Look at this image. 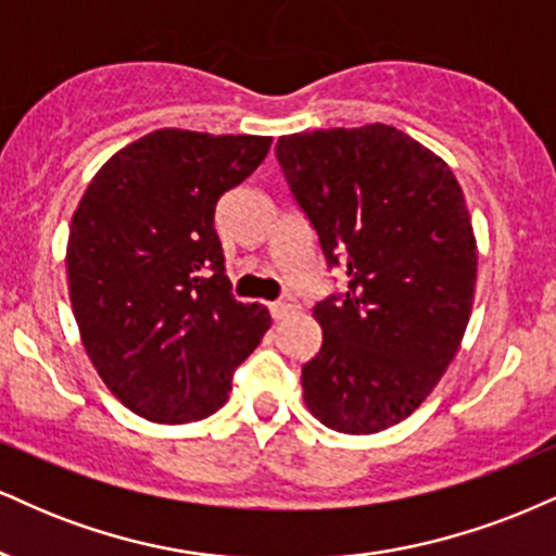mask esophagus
I'll use <instances>...</instances> for the list:
<instances>
[{"label":"esophagus","instance_id":"obj_1","mask_svg":"<svg viewBox=\"0 0 556 556\" xmlns=\"http://www.w3.org/2000/svg\"><path fill=\"white\" fill-rule=\"evenodd\" d=\"M299 309V304L293 302V299H280V302H273L270 304V315L273 319H286L289 315H293V312Z\"/></svg>","mask_w":556,"mask_h":556}]
</instances>
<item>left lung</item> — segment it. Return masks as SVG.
<instances>
[{
  "label": "left lung",
  "instance_id": "obj_1",
  "mask_svg": "<svg viewBox=\"0 0 556 556\" xmlns=\"http://www.w3.org/2000/svg\"><path fill=\"white\" fill-rule=\"evenodd\" d=\"M293 198L349 289L312 309L323 349L302 367L325 427L375 434L408 419L458 354L479 250L463 189L440 155L375 122L283 135Z\"/></svg>",
  "mask_w": 556,
  "mask_h": 556
}]
</instances>
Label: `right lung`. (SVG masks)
<instances>
[{
    "mask_svg": "<svg viewBox=\"0 0 556 556\" xmlns=\"http://www.w3.org/2000/svg\"><path fill=\"white\" fill-rule=\"evenodd\" d=\"M273 137L155 129L98 168L72 215L70 302L85 354L132 414L205 419L270 328L231 296L213 218Z\"/></svg>",
    "mask_w": 556,
    "mask_h": 556,
    "instance_id": "add662e5",
    "label": "right lung"
}]
</instances>
